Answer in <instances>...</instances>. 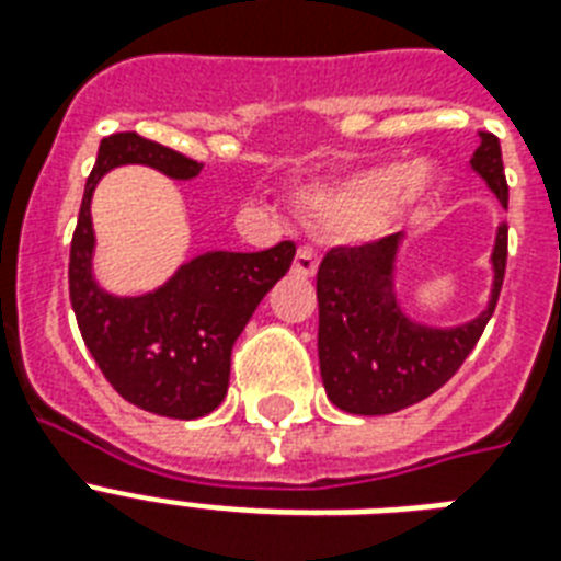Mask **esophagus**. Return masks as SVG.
I'll use <instances>...</instances> for the list:
<instances>
[{
	"label": "esophagus",
	"instance_id": "esophagus-1",
	"mask_svg": "<svg viewBox=\"0 0 561 561\" xmlns=\"http://www.w3.org/2000/svg\"><path fill=\"white\" fill-rule=\"evenodd\" d=\"M290 271H294V276H299V279H311L317 273V255L302 247V250H297V255H294V267H290Z\"/></svg>",
	"mask_w": 561,
	"mask_h": 561
}]
</instances>
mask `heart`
Instances as JSON below:
<instances>
[{
    "label": "heart",
    "mask_w": 561,
    "mask_h": 561,
    "mask_svg": "<svg viewBox=\"0 0 561 561\" xmlns=\"http://www.w3.org/2000/svg\"><path fill=\"white\" fill-rule=\"evenodd\" d=\"M443 186V169L434 160H383L350 178L311 186L299 194V209L308 224L325 232H352L378 238L404 215L419 209Z\"/></svg>",
    "instance_id": "obj_1"
}]
</instances>
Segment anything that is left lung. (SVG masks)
<instances>
[{
	"label": "left lung",
	"instance_id": "8db88e82",
	"mask_svg": "<svg viewBox=\"0 0 561 561\" xmlns=\"http://www.w3.org/2000/svg\"><path fill=\"white\" fill-rule=\"evenodd\" d=\"M469 165L506 206L510 188L495 136L480 134ZM404 241L399 232L375 244L341 247L325 253L317 271L320 375L329 401L346 413L387 416L427 399L469 358L495 311L506 271V224H497L489 253L486 306L454 325L419 320L401 302L396 282Z\"/></svg>",
	"mask_w": 561,
	"mask_h": 561
}]
</instances>
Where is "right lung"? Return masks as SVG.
Wrapping results in <instances>:
<instances>
[{
  "label": "right lung",
  "mask_w": 561,
  "mask_h": 561,
  "mask_svg": "<svg viewBox=\"0 0 561 561\" xmlns=\"http://www.w3.org/2000/svg\"><path fill=\"white\" fill-rule=\"evenodd\" d=\"M148 165L169 180H194V162L136 134L107 136L83 188L69 253V297L87 350L113 390L136 408L169 419H197L218 408L229 387V358L264 294L288 273L297 247L262 253L206 250L142 294H113L95 276L92 194L104 174Z\"/></svg>",
  "instance_id": "right-lung-1"
}]
</instances>
